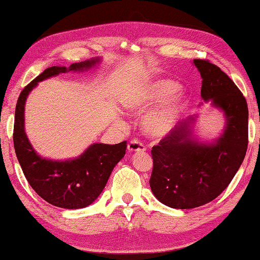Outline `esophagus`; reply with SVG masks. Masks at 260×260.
<instances>
[{"mask_svg": "<svg viewBox=\"0 0 260 260\" xmlns=\"http://www.w3.org/2000/svg\"><path fill=\"white\" fill-rule=\"evenodd\" d=\"M127 150L129 152H142L146 150V147H144L143 143L139 142V141L133 140L131 141L128 143V146H127Z\"/></svg>", "mask_w": 260, "mask_h": 260, "instance_id": "1", "label": "esophagus"}]
</instances>
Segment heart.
Masks as SVG:
<instances>
[{
    "mask_svg": "<svg viewBox=\"0 0 260 260\" xmlns=\"http://www.w3.org/2000/svg\"><path fill=\"white\" fill-rule=\"evenodd\" d=\"M179 87L177 81L160 79L128 96L126 103L135 111H147L170 99L144 120V129L149 135L162 138L174 128L179 114L186 104V95L182 91L177 93Z\"/></svg>",
    "mask_w": 260,
    "mask_h": 260,
    "instance_id": "heart-1",
    "label": "heart"
}]
</instances>
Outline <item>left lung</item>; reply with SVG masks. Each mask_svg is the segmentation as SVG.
I'll use <instances>...</instances> for the list:
<instances>
[{
  "label": "left lung",
  "mask_w": 260,
  "mask_h": 260,
  "mask_svg": "<svg viewBox=\"0 0 260 260\" xmlns=\"http://www.w3.org/2000/svg\"><path fill=\"white\" fill-rule=\"evenodd\" d=\"M201 73V96L226 117L223 133L211 143L192 138L196 116L184 120L152 147L150 188L160 203L173 209L204 205L231 183L248 149V104L234 81L208 59H193Z\"/></svg>",
  "instance_id": "left-lung-1"
}]
</instances>
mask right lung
I'll list each match as a JSON object with an SVG mask.
<instances>
[{
	"label": "right lung",
	"instance_id": "1",
	"mask_svg": "<svg viewBox=\"0 0 260 260\" xmlns=\"http://www.w3.org/2000/svg\"><path fill=\"white\" fill-rule=\"evenodd\" d=\"M100 60L93 58L73 63L69 68H48L21 90L17 101L14 125L17 158L35 192L58 208L82 209L93 203L102 192L114 166L125 156L126 141L118 144L94 143L74 159H46L35 152L25 133V102L38 82L60 73L85 71L95 67Z\"/></svg>",
	"mask_w": 260,
	"mask_h": 260
}]
</instances>
